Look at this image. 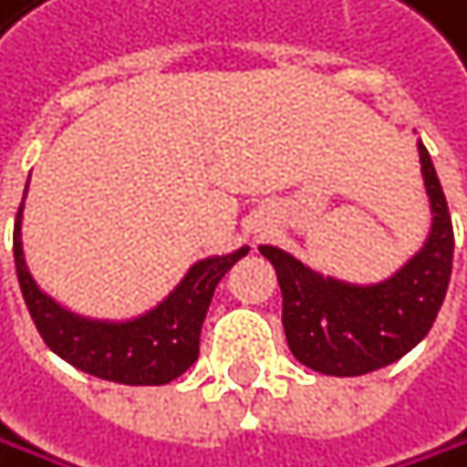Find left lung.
I'll list each match as a JSON object with an SVG mask.
<instances>
[{
  "instance_id": "1",
  "label": "left lung",
  "mask_w": 467,
  "mask_h": 467,
  "mask_svg": "<svg viewBox=\"0 0 467 467\" xmlns=\"http://www.w3.org/2000/svg\"><path fill=\"white\" fill-rule=\"evenodd\" d=\"M431 234L418 255L392 278L354 286L300 265L295 255L262 244L284 295V334L297 362L326 376H362L399 362L429 334L451 278L454 228L449 202L426 147L418 141Z\"/></svg>"
}]
</instances>
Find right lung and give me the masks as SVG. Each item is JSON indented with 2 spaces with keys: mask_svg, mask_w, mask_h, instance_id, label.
Listing matches in <instances>:
<instances>
[{
  "mask_svg": "<svg viewBox=\"0 0 467 467\" xmlns=\"http://www.w3.org/2000/svg\"><path fill=\"white\" fill-rule=\"evenodd\" d=\"M21 208L25 205H18L13 228L18 286L38 334L60 359L97 379L136 387L167 384L194 365L200 354V328L208 306H212L214 289L220 278L247 253V247L197 262L164 303H158L152 312L136 320H88L57 306L33 281L25 250H21Z\"/></svg>",
  "mask_w": 467,
  "mask_h": 467,
  "instance_id": "right-lung-1",
  "label": "right lung"
}]
</instances>
